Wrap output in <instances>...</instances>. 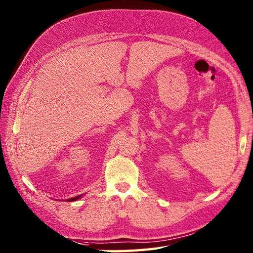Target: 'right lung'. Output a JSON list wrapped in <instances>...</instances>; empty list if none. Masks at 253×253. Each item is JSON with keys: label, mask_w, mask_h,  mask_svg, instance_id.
Segmentation results:
<instances>
[{"label": "right lung", "mask_w": 253, "mask_h": 253, "mask_svg": "<svg viewBox=\"0 0 253 253\" xmlns=\"http://www.w3.org/2000/svg\"><path fill=\"white\" fill-rule=\"evenodd\" d=\"M82 195H80V196H78V197H75V198H71V199H69V201H75V200H77V199H79L80 197H81Z\"/></svg>", "instance_id": "add662e5"}]
</instances>
